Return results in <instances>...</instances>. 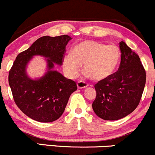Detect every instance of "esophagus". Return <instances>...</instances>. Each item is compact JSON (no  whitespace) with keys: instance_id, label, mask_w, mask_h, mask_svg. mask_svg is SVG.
<instances>
[{"instance_id":"1","label":"esophagus","mask_w":155,"mask_h":155,"mask_svg":"<svg viewBox=\"0 0 155 155\" xmlns=\"http://www.w3.org/2000/svg\"><path fill=\"white\" fill-rule=\"evenodd\" d=\"M88 84H87L84 81H79L77 82V87L79 89H82V88H85V87H87Z\"/></svg>"}]
</instances>
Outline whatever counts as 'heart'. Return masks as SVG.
Returning <instances> with one entry per match:
<instances>
[{
  "label": "heart",
  "mask_w": 155,
  "mask_h": 155,
  "mask_svg": "<svg viewBox=\"0 0 155 155\" xmlns=\"http://www.w3.org/2000/svg\"><path fill=\"white\" fill-rule=\"evenodd\" d=\"M121 61L120 49L114 45H105L101 42L85 40L73 47L71 54L63 58L62 67L69 77L79 74L81 66L84 72L97 82L107 80L116 73Z\"/></svg>",
  "instance_id": "1"
}]
</instances>
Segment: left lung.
Masks as SVG:
<instances>
[{"instance_id": "8db88e82", "label": "left lung", "mask_w": 155, "mask_h": 155, "mask_svg": "<svg viewBox=\"0 0 155 155\" xmlns=\"http://www.w3.org/2000/svg\"><path fill=\"white\" fill-rule=\"evenodd\" d=\"M121 61L118 71L95 84L97 97L93 110L105 120L126 117L139 105L146 84V71L137 54L124 41L120 42Z\"/></svg>"}]
</instances>
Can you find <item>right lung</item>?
<instances>
[{
    "mask_svg": "<svg viewBox=\"0 0 155 155\" xmlns=\"http://www.w3.org/2000/svg\"><path fill=\"white\" fill-rule=\"evenodd\" d=\"M69 35L43 36L16 57L9 73V84L17 106L30 118L50 123L62 115L72 93L77 89L74 81L54 71V63L61 65ZM34 55L47 58L48 71L40 79L26 74L27 64Z\"/></svg>",
    "mask_w": 155,
    "mask_h": 155,
    "instance_id": "1",
    "label": "right lung"
}]
</instances>
